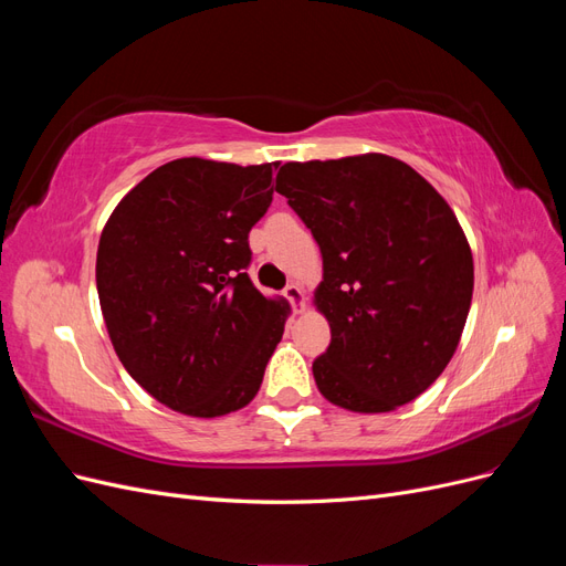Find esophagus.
<instances>
[{
    "mask_svg": "<svg viewBox=\"0 0 566 566\" xmlns=\"http://www.w3.org/2000/svg\"><path fill=\"white\" fill-rule=\"evenodd\" d=\"M283 295L290 300V304L295 306V312H302V310H304V293H302V287H300L297 283H290V285L283 290Z\"/></svg>",
    "mask_w": 566,
    "mask_h": 566,
    "instance_id": "esophagus-1",
    "label": "esophagus"
}]
</instances>
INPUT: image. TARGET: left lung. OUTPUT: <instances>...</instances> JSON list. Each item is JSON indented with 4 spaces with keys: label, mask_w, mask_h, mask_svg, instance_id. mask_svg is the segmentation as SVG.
<instances>
[{
    "label": "left lung",
    "mask_w": 566,
    "mask_h": 566,
    "mask_svg": "<svg viewBox=\"0 0 566 566\" xmlns=\"http://www.w3.org/2000/svg\"><path fill=\"white\" fill-rule=\"evenodd\" d=\"M276 191L323 256L314 304L331 323V347L312 366L318 391L354 413L420 397L451 361L474 287L449 202L382 153L285 163Z\"/></svg>",
    "instance_id": "1"
}]
</instances>
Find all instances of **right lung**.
<instances>
[{"instance_id":"add662e5","label":"right lung","mask_w":566,"mask_h":566,"mask_svg":"<svg viewBox=\"0 0 566 566\" xmlns=\"http://www.w3.org/2000/svg\"><path fill=\"white\" fill-rule=\"evenodd\" d=\"M276 167L172 160L117 202L101 233L96 290L115 354L184 416L248 406L283 337L287 302L264 297L245 271Z\"/></svg>"}]
</instances>
